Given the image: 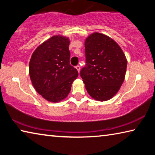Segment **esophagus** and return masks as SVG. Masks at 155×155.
<instances>
[{
	"label": "esophagus",
	"instance_id": "34e87169",
	"mask_svg": "<svg viewBox=\"0 0 155 155\" xmlns=\"http://www.w3.org/2000/svg\"><path fill=\"white\" fill-rule=\"evenodd\" d=\"M75 68L77 70V71H78V72H80V66H79V65H77V66L75 67Z\"/></svg>",
	"mask_w": 155,
	"mask_h": 155
}]
</instances>
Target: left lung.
Listing matches in <instances>:
<instances>
[{"mask_svg":"<svg viewBox=\"0 0 155 155\" xmlns=\"http://www.w3.org/2000/svg\"><path fill=\"white\" fill-rule=\"evenodd\" d=\"M86 65L81 77L88 94L98 101L112 98L121 87L127 60L122 48L110 37L93 33L85 41Z\"/></svg>","mask_w":155,"mask_h":155,"instance_id":"1","label":"left lung"}]
</instances>
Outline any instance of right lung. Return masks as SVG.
<instances>
[{
  "label": "right lung",
  "mask_w": 155,
  "mask_h": 155,
  "mask_svg": "<svg viewBox=\"0 0 155 155\" xmlns=\"http://www.w3.org/2000/svg\"><path fill=\"white\" fill-rule=\"evenodd\" d=\"M70 40L54 35L38 46L29 62L35 90L46 101L58 103L68 96L78 73L70 64Z\"/></svg>",
  "instance_id": "add662e5"
}]
</instances>
